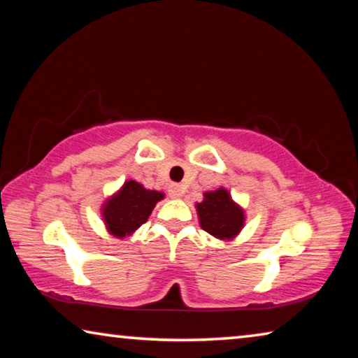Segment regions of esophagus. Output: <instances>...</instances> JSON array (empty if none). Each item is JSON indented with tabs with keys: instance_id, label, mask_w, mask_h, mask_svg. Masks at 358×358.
<instances>
[{
	"instance_id": "34e87169",
	"label": "esophagus",
	"mask_w": 358,
	"mask_h": 358,
	"mask_svg": "<svg viewBox=\"0 0 358 358\" xmlns=\"http://www.w3.org/2000/svg\"><path fill=\"white\" fill-rule=\"evenodd\" d=\"M169 196H171L172 199H178L183 196V187H181L180 185H171L169 186Z\"/></svg>"
}]
</instances>
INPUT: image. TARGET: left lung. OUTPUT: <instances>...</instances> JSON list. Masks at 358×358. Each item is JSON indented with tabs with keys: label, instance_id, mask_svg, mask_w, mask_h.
<instances>
[{
	"label": "left lung",
	"instance_id": "left-lung-1",
	"mask_svg": "<svg viewBox=\"0 0 358 358\" xmlns=\"http://www.w3.org/2000/svg\"><path fill=\"white\" fill-rule=\"evenodd\" d=\"M201 227L221 241H232L245 227L246 215L226 187L205 191L202 202L196 203Z\"/></svg>",
	"mask_w": 358,
	"mask_h": 358
}]
</instances>
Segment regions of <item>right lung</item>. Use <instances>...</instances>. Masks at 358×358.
<instances>
[{
    "mask_svg": "<svg viewBox=\"0 0 358 358\" xmlns=\"http://www.w3.org/2000/svg\"><path fill=\"white\" fill-rule=\"evenodd\" d=\"M164 197L162 191L147 189L136 180H126L101 205V216L107 232L117 238L131 237L147 222L156 203Z\"/></svg>",
    "mask_w": 358,
    "mask_h": 358,
    "instance_id": "right-lung-1",
    "label": "right lung"
}]
</instances>
